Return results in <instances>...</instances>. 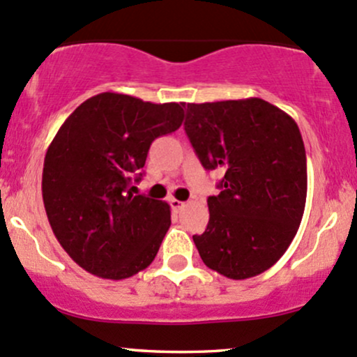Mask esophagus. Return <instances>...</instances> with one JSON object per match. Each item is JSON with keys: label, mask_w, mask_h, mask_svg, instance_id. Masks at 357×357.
Here are the masks:
<instances>
[{"label": "esophagus", "mask_w": 357, "mask_h": 357, "mask_svg": "<svg viewBox=\"0 0 357 357\" xmlns=\"http://www.w3.org/2000/svg\"><path fill=\"white\" fill-rule=\"evenodd\" d=\"M170 206H172V209L175 211V213H178V211H182L183 208H185V202H182V201H178V199H170Z\"/></svg>", "instance_id": "1"}]
</instances>
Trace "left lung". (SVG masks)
<instances>
[{"label": "left lung", "instance_id": "8db88e82", "mask_svg": "<svg viewBox=\"0 0 357 357\" xmlns=\"http://www.w3.org/2000/svg\"><path fill=\"white\" fill-rule=\"evenodd\" d=\"M206 170L223 168L209 223L194 235L202 262L229 279L274 266L300 228L306 153L298 124L262 98L187 103L183 124Z\"/></svg>", "mask_w": 357, "mask_h": 357}]
</instances>
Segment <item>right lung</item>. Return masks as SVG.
<instances>
[{
	"label": "right lung",
	"mask_w": 357,
	"mask_h": 357,
	"mask_svg": "<svg viewBox=\"0 0 357 357\" xmlns=\"http://www.w3.org/2000/svg\"><path fill=\"white\" fill-rule=\"evenodd\" d=\"M182 103L105 91L88 98L49 144L42 199L66 254L102 279H128L155 260L170 206L132 195L156 137L182 126Z\"/></svg>",
	"instance_id": "obj_1"
}]
</instances>
